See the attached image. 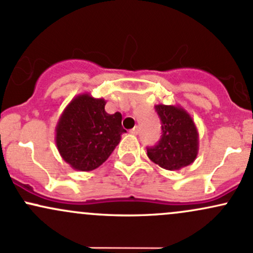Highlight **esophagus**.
<instances>
[{"mask_svg":"<svg viewBox=\"0 0 253 253\" xmlns=\"http://www.w3.org/2000/svg\"><path fill=\"white\" fill-rule=\"evenodd\" d=\"M137 132H138V129H137V126L132 127V129L130 130V134H132V135H137Z\"/></svg>","mask_w":253,"mask_h":253,"instance_id":"34e87169","label":"esophagus"}]
</instances>
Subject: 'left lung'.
Instances as JSON below:
<instances>
[{
  "label": "left lung",
  "instance_id": "1",
  "mask_svg": "<svg viewBox=\"0 0 253 253\" xmlns=\"http://www.w3.org/2000/svg\"><path fill=\"white\" fill-rule=\"evenodd\" d=\"M162 121V138L153 148L147 149L148 158L160 168L181 170L197 159L199 132L192 116L178 105H156Z\"/></svg>",
  "mask_w": 253,
  "mask_h": 253
}]
</instances>
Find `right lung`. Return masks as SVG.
Instances as JSON below:
<instances>
[{"label": "right lung", "instance_id": "add662e5", "mask_svg": "<svg viewBox=\"0 0 253 253\" xmlns=\"http://www.w3.org/2000/svg\"><path fill=\"white\" fill-rule=\"evenodd\" d=\"M105 105L102 97L82 93L62 111L55 127V145L72 169L91 171L99 168L126 132L121 113L108 115Z\"/></svg>", "mask_w": 253, "mask_h": 253}]
</instances>
